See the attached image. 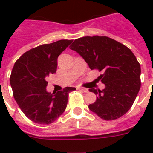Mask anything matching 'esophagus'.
I'll list each match as a JSON object with an SVG mask.
<instances>
[{"label": "esophagus", "mask_w": 153, "mask_h": 153, "mask_svg": "<svg viewBox=\"0 0 153 153\" xmlns=\"http://www.w3.org/2000/svg\"><path fill=\"white\" fill-rule=\"evenodd\" d=\"M79 91H81L82 92H84V93H87L88 92V89L86 88H84V87H79Z\"/></svg>", "instance_id": "obj_1"}]
</instances>
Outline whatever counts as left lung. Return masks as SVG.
Returning <instances> with one entry per match:
<instances>
[{"instance_id": "left-lung-1", "label": "left lung", "mask_w": 153, "mask_h": 153, "mask_svg": "<svg viewBox=\"0 0 153 153\" xmlns=\"http://www.w3.org/2000/svg\"><path fill=\"white\" fill-rule=\"evenodd\" d=\"M70 48L78 52L91 70L103 74L98 79L104 90L90 89L97 95L89 109L105 121L115 120L129 110L140 88V65L131 50L107 36L76 39Z\"/></svg>"}]
</instances>
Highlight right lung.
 Returning <instances> with one entry per match:
<instances>
[{
  "mask_svg": "<svg viewBox=\"0 0 153 153\" xmlns=\"http://www.w3.org/2000/svg\"><path fill=\"white\" fill-rule=\"evenodd\" d=\"M61 39L26 51L14 64L10 76L13 96L22 112L31 121L41 125L52 123L64 112L68 94L74 87L48 92L46 79L57 69L59 55L72 43Z\"/></svg>",
  "mask_w": 153,
  "mask_h": 153,
  "instance_id": "add662e5",
  "label": "right lung"
}]
</instances>
